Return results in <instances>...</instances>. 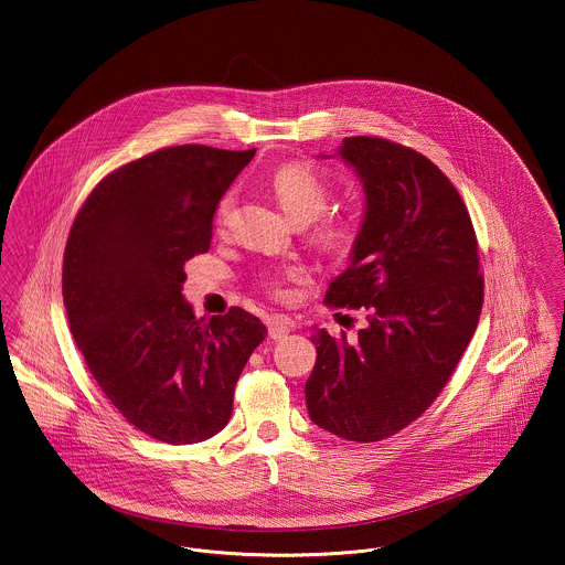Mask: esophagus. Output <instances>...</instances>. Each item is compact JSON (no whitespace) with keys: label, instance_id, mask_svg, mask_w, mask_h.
Returning <instances> with one entry per match:
<instances>
[{"label":"esophagus","instance_id":"34e87169","mask_svg":"<svg viewBox=\"0 0 565 565\" xmlns=\"http://www.w3.org/2000/svg\"><path fill=\"white\" fill-rule=\"evenodd\" d=\"M292 330V322L286 318H270L269 334L273 341H284Z\"/></svg>","mask_w":565,"mask_h":565}]
</instances>
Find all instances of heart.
<instances>
[{
    "label": "heart",
    "instance_id": "obj_1",
    "mask_svg": "<svg viewBox=\"0 0 565 565\" xmlns=\"http://www.w3.org/2000/svg\"><path fill=\"white\" fill-rule=\"evenodd\" d=\"M270 186L284 207V212L296 222H309V242L326 256L343 258L350 256L360 239V224L355 215L348 212H323L330 201V184L322 171L311 161L295 159L279 164L270 175ZM235 207V190L222 194L215 205L214 224L222 231ZM298 269L284 273H265L260 286L273 295H284L281 279H296Z\"/></svg>",
    "mask_w": 565,
    "mask_h": 565
}]
</instances>
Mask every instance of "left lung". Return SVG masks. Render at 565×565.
Listing matches in <instances>:
<instances>
[{"instance_id": "left-lung-1", "label": "left lung", "mask_w": 565, "mask_h": 565, "mask_svg": "<svg viewBox=\"0 0 565 565\" xmlns=\"http://www.w3.org/2000/svg\"><path fill=\"white\" fill-rule=\"evenodd\" d=\"M339 154L366 192L351 267L323 302L362 309L351 341L318 330L305 385L316 426L376 443L430 406L468 348L483 309L479 239L451 180L417 150L385 137H345Z\"/></svg>"}]
</instances>
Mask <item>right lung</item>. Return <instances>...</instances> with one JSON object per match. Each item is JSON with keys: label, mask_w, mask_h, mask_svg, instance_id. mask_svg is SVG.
Listing matches in <instances>:
<instances>
[{"label": "right lung", "mask_w": 565, "mask_h": 565, "mask_svg": "<svg viewBox=\"0 0 565 565\" xmlns=\"http://www.w3.org/2000/svg\"><path fill=\"white\" fill-rule=\"evenodd\" d=\"M252 150L169 146L108 173L63 254V302L84 362L116 411L167 445L222 430L267 326L242 307L210 322L184 302V265L212 245L214 212Z\"/></svg>", "instance_id": "obj_1"}]
</instances>
